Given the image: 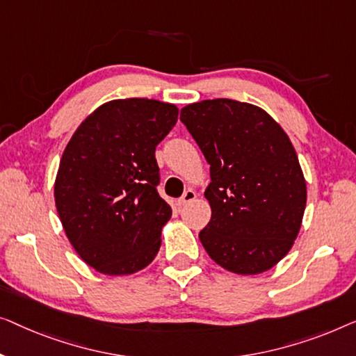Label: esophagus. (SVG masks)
Instances as JSON below:
<instances>
[{
	"mask_svg": "<svg viewBox=\"0 0 356 356\" xmlns=\"http://www.w3.org/2000/svg\"><path fill=\"white\" fill-rule=\"evenodd\" d=\"M195 198H197V193H195L193 190H190V188H188V190H185L182 197H180V198L177 200V204H179V207H185V204L192 203Z\"/></svg>",
	"mask_w": 356,
	"mask_h": 356,
	"instance_id": "esophagus-1",
	"label": "esophagus"
}]
</instances>
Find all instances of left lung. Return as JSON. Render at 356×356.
<instances>
[{
	"mask_svg": "<svg viewBox=\"0 0 356 356\" xmlns=\"http://www.w3.org/2000/svg\"><path fill=\"white\" fill-rule=\"evenodd\" d=\"M180 121L209 164L207 253L235 274L277 264L297 238L307 184L287 134L261 108L229 98L185 106Z\"/></svg>",
	"mask_w": 356,
	"mask_h": 356,
	"instance_id": "obj_1",
	"label": "left lung"
}]
</instances>
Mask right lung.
Wrapping results in <instances>:
<instances>
[{"instance_id":"add662e5","label":"right lung","mask_w":356,"mask_h":356,"mask_svg":"<svg viewBox=\"0 0 356 356\" xmlns=\"http://www.w3.org/2000/svg\"><path fill=\"white\" fill-rule=\"evenodd\" d=\"M177 114L156 99H114L90 114L64 149L56 209L69 242L97 271L132 274L156 257L172 211L156 190L154 149Z\"/></svg>"}]
</instances>
